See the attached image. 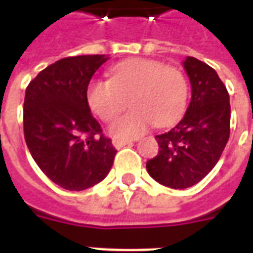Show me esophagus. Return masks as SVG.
Here are the masks:
<instances>
[{
	"instance_id": "obj_1",
	"label": "esophagus",
	"mask_w": 253,
	"mask_h": 253,
	"mask_svg": "<svg viewBox=\"0 0 253 253\" xmlns=\"http://www.w3.org/2000/svg\"><path fill=\"white\" fill-rule=\"evenodd\" d=\"M131 139H114V141H112V145H114L116 149H121L123 148V146H126V145H131Z\"/></svg>"
}]
</instances>
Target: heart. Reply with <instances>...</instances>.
<instances>
[{"mask_svg":"<svg viewBox=\"0 0 253 253\" xmlns=\"http://www.w3.org/2000/svg\"><path fill=\"white\" fill-rule=\"evenodd\" d=\"M110 74V80L89 83L86 100L104 122L114 121L130 101L132 110L111 126L115 137H139L152 123L168 126L186 110L188 81L177 67L139 58L118 63Z\"/></svg>","mask_w":253,"mask_h":253,"instance_id":"heart-1","label":"heart"}]
</instances>
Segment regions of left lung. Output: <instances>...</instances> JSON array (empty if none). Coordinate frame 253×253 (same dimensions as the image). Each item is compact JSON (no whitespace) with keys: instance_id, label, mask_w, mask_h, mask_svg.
<instances>
[{"instance_id":"1","label":"left lung","mask_w":253,"mask_h":253,"mask_svg":"<svg viewBox=\"0 0 253 253\" xmlns=\"http://www.w3.org/2000/svg\"><path fill=\"white\" fill-rule=\"evenodd\" d=\"M191 103L170 131L156 135L159 153L146 169L163 186L183 190L201 181L215 167L230 134V103L226 86L207 63L187 57Z\"/></svg>"}]
</instances>
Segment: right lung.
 <instances>
[{
    "label": "right lung",
    "mask_w": 253,
    "mask_h": 253,
    "mask_svg": "<svg viewBox=\"0 0 253 253\" xmlns=\"http://www.w3.org/2000/svg\"><path fill=\"white\" fill-rule=\"evenodd\" d=\"M108 58L59 59L27 86L24 138L32 159L55 184L83 191L108 175L116 150L89 110L86 89Z\"/></svg>",
    "instance_id": "add662e5"
}]
</instances>
